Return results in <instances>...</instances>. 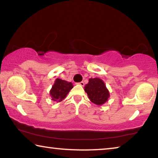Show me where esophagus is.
Listing matches in <instances>:
<instances>
[{
    "instance_id": "34e87169",
    "label": "esophagus",
    "mask_w": 158,
    "mask_h": 158,
    "mask_svg": "<svg viewBox=\"0 0 158 158\" xmlns=\"http://www.w3.org/2000/svg\"><path fill=\"white\" fill-rule=\"evenodd\" d=\"M77 84L81 85V86H84V81H81V82H79V83H77Z\"/></svg>"
}]
</instances>
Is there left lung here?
Masks as SVG:
<instances>
[{
	"mask_svg": "<svg viewBox=\"0 0 158 158\" xmlns=\"http://www.w3.org/2000/svg\"><path fill=\"white\" fill-rule=\"evenodd\" d=\"M84 90L90 100L97 105H102L109 98V92L102 80L99 78H90L85 85Z\"/></svg>",
	"mask_w": 158,
	"mask_h": 158,
	"instance_id": "1",
	"label": "left lung"
}]
</instances>
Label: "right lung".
<instances>
[{
    "label": "right lung",
    "instance_id": "1",
    "mask_svg": "<svg viewBox=\"0 0 158 158\" xmlns=\"http://www.w3.org/2000/svg\"><path fill=\"white\" fill-rule=\"evenodd\" d=\"M73 88V85L71 82H68L60 79H56L50 90L52 100L55 102H61L64 98H65Z\"/></svg>",
    "mask_w": 158,
    "mask_h": 158
}]
</instances>
